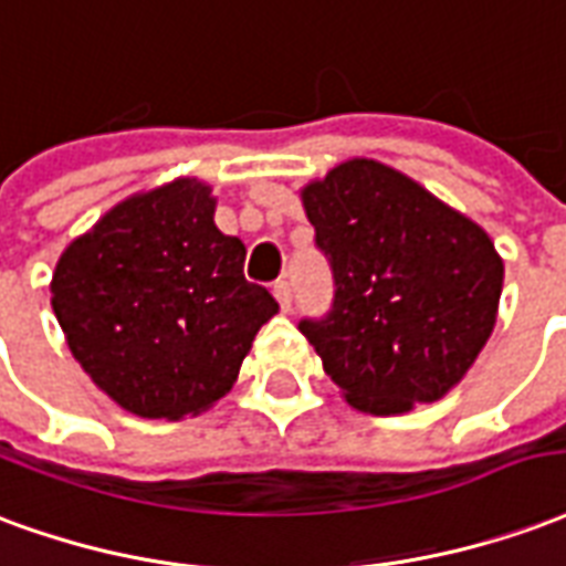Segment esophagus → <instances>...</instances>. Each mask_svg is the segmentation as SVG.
Segmentation results:
<instances>
[{
    "label": "esophagus",
    "mask_w": 566,
    "mask_h": 566,
    "mask_svg": "<svg viewBox=\"0 0 566 566\" xmlns=\"http://www.w3.org/2000/svg\"><path fill=\"white\" fill-rule=\"evenodd\" d=\"M274 298L280 301L283 311H292V286H289V280H277V283H274Z\"/></svg>",
    "instance_id": "obj_1"
}]
</instances>
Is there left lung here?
<instances>
[{"mask_svg":"<svg viewBox=\"0 0 566 566\" xmlns=\"http://www.w3.org/2000/svg\"><path fill=\"white\" fill-rule=\"evenodd\" d=\"M334 274V304L298 328L361 413L440 401L497 323L503 259L480 226L377 159L301 189Z\"/></svg>","mask_w":566,"mask_h":566,"instance_id":"obj_1","label":"left lung"}]
</instances>
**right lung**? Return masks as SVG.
<instances>
[{
    "label": "right lung",
    "instance_id": "obj_1",
    "mask_svg": "<svg viewBox=\"0 0 566 566\" xmlns=\"http://www.w3.org/2000/svg\"><path fill=\"white\" fill-rule=\"evenodd\" d=\"M196 177L119 201L56 262L51 304L98 389L144 419H184L232 389L280 311L243 277L247 247L213 222Z\"/></svg>",
    "mask_w": 566,
    "mask_h": 566
}]
</instances>
